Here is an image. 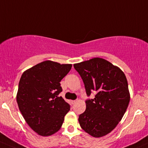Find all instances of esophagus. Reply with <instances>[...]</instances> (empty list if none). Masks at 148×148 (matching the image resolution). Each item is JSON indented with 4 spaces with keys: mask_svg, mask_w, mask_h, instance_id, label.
<instances>
[{
    "mask_svg": "<svg viewBox=\"0 0 148 148\" xmlns=\"http://www.w3.org/2000/svg\"><path fill=\"white\" fill-rule=\"evenodd\" d=\"M77 102H78V100H77V99H76V100H72V101H71L72 104H75V103H77Z\"/></svg>",
    "mask_w": 148,
    "mask_h": 148,
    "instance_id": "obj_1",
    "label": "esophagus"
}]
</instances>
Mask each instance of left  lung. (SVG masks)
<instances>
[{
    "mask_svg": "<svg viewBox=\"0 0 148 148\" xmlns=\"http://www.w3.org/2000/svg\"><path fill=\"white\" fill-rule=\"evenodd\" d=\"M74 67L81 76L87 96L86 110L79 117L84 130L95 138H101L116 127L126 112L130 95L123 71L102 58H93Z\"/></svg>",
    "mask_w": 148,
    "mask_h": 148,
    "instance_id": "left-lung-1",
    "label": "left lung"
}]
</instances>
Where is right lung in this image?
<instances>
[{
  "instance_id": "obj_1",
  "label": "right lung",
  "mask_w": 148,
  "mask_h": 148,
  "mask_svg": "<svg viewBox=\"0 0 148 148\" xmlns=\"http://www.w3.org/2000/svg\"><path fill=\"white\" fill-rule=\"evenodd\" d=\"M71 64L45 61L25 71L18 84L16 100L30 127L41 136H50L60 130L70 106L62 97L60 82Z\"/></svg>"
}]
</instances>
